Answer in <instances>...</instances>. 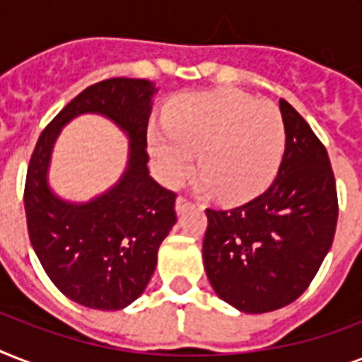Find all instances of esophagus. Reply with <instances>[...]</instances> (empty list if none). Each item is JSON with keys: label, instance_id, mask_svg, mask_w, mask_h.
<instances>
[{"label": "esophagus", "instance_id": "esophagus-1", "mask_svg": "<svg viewBox=\"0 0 362 362\" xmlns=\"http://www.w3.org/2000/svg\"><path fill=\"white\" fill-rule=\"evenodd\" d=\"M192 204H193V203H192V201H189V199L178 197V199H176V212H178V214H182V212H184V210L189 209Z\"/></svg>", "mask_w": 362, "mask_h": 362}]
</instances>
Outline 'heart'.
<instances>
[{
	"label": "heart",
	"instance_id": "obj_1",
	"mask_svg": "<svg viewBox=\"0 0 362 362\" xmlns=\"http://www.w3.org/2000/svg\"><path fill=\"white\" fill-rule=\"evenodd\" d=\"M167 133L150 135V156L159 180L178 186L201 169L199 186L221 201H246L263 192L280 169L286 125L269 101L237 90L193 93L165 118Z\"/></svg>",
	"mask_w": 362,
	"mask_h": 362
}]
</instances>
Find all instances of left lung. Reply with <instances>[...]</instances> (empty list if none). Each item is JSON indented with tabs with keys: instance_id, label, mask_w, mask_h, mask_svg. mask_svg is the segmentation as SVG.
I'll return each instance as SVG.
<instances>
[{
	"instance_id": "8db88e82",
	"label": "left lung",
	"mask_w": 362,
	"mask_h": 362,
	"mask_svg": "<svg viewBox=\"0 0 362 362\" xmlns=\"http://www.w3.org/2000/svg\"><path fill=\"white\" fill-rule=\"evenodd\" d=\"M286 152L269 189L237 209H206L204 270L216 295L246 314L297 300L317 274L337 231L329 153L306 120L280 99Z\"/></svg>"
}]
</instances>
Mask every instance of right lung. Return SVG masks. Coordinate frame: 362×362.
Masks as SVG:
<instances>
[{"label":"right lung","mask_w":362,"mask_h":362,"mask_svg":"<svg viewBox=\"0 0 362 362\" xmlns=\"http://www.w3.org/2000/svg\"><path fill=\"white\" fill-rule=\"evenodd\" d=\"M144 78H109L81 92L42 131L25 176L24 206L31 246L52 284L75 303L122 310L146 289L158 250L176 223V193L148 173L146 129L152 98ZM82 114H101L130 139L124 175L86 204L53 193L47 169L63 125Z\"/></svg>","instance_id":"add662e5"}]
</instances>
